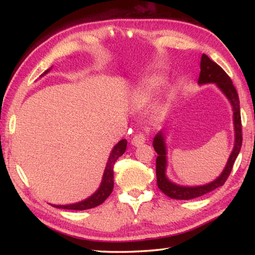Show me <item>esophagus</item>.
Segmentation results:
<instances>
[{"label": "esophagus", "instance_id": "1", "mask_svg": "<svg viewBox=\"0 0 255 255\" xmlns=\"http://www.w3.org/2000/svg\"><path fill=\"white\" fill-rule=\"evenodd\" d=\"M146 140V137L144 133H138V135L133 136L132 139H131V145L133 146H139L141 144H144Z\"/></svg>", "mask_w": 255, "mask_h": 255}]
</instances>
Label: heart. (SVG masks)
Instances as JSON below:
<instances>
[{"instance_id": "1", "label": "heart", "mask_w": 255, "mask_h": 255, "mask_svg": "<svg viewBox=\"0 0 255 255\" xmlns=\"http://www.w3.org/2000/svg\"><path fill=\"white\" fill-rule=\"evenodd\" d=\"M163 77L161 75H152L145 80L144 84L135 94L136 102L140 106H146L153 100L155 93L163 83Z\"/></svg>"}]
</instances>
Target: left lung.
Masks as SVG:
<instances>
[{
	"instance_id": "obj_1",
	"label": "left lung",
	"mask_w": 255,
	"mask_h": 255,
	"mask_svg": "<svg viewBox=\"0 0 255 255\" xmlns=\"http://www.w3.org/2000/svg\"><path fill=\"white\" fill-rule=\"evenodd\" d=\"M198 83L207 84L215 83L218 86L219 90L225 94L226 98L230 100L233 108V122H234V130H235V143L233 147L232 153L228 157L225 169L222 174L213 182L207 183L204 185H197V187H185V185H179L173 183L167 179L165 174L166 172V147H165V138L164 133L159 131L154 137L153 146L155 152L157 153L156 157V179L157 187L161 191L172 199L178 200H189L193 198H198L204 196L213 190L217 189L226 182V180L231 174V171L234 165V162L239 155L242 146V123H241V111H240V99L239 94L236 92L235 86L233 85L231 77L226 74L223 68L213 62L208 56L202 54L200 62V74Z\"/></svg>"
}]
</instances>
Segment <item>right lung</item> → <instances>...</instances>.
Returning <instances> with one entry per match:
<instances>
[{
	"label": "right lung",
	"instance_id": "1",
	"mask_svg": "<svg viewBox=\"0 0 255 255\" xmlns=\"http://www.w3.org/2000/svg\"><path fill=\"white\" fill-rule=\"evenodd\" d=\"M50 71L47 70L44 74H47ZM127 147V140L126 139H122L119 143L112 148L110 156L108 158L107 162V166L105 169V173H103L102 176V181L99 189L96 192L93 193L91 197H89L88 199H85L83 201L76 202V204H72V205H51L53 207H56V208L59 209H71V210H85V209H91L97 207L99 205H101L103 201H105L108 197L111 195L112 190H114V165L117 159L122 156V155L125 153Z\"/></svg>",
	"mask_w": 255,
	"mask_h": 255
}]
</instances>
